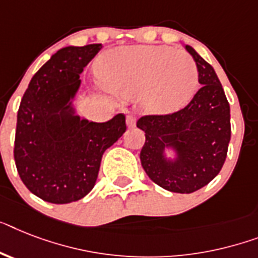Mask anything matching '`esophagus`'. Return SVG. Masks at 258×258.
I'll return each mask as SVG.
<instances>
[{
  "label": "esophagus",
  "instance_id": "1",
  "mask_svg": "<svg viewBox=\"0 0 258 258\" xmlns=\"http://www.w3.org/2000/svg\"><path fill=\"white\" fill-rule=\"evenodd\" d=\"M136 122H137V118L134 114H127L126 116V125L129 127H134L136 126Z\"/></svg>",
  "mask_w": 258,
  "mask_h": 258
}]
</instances>
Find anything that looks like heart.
I'll use <instances>...</instances> for the list:
<instances>
[{
    "label": "heart",
    "mask_w": 258,
    "mask_h": 258,
    "mask_svg": "<svg viewBox=\"0 0 258 258\" xmlns=\"http://www.w3.org/2000/svg\"><path fill=\"white\" fill-rule=\"evenodd\" d=\"M106 91L121 97L142 93L145 108L157 113L178 109L198 84V68L190 55L166 46H133L110 50L97 61Z\"/></svg>",
    "instance_id": "1"
}]
</instances>
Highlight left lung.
I'll return each instance as SVG.
<instances>
[{"mask_svg": "<svg viewBox=\"0 0 258 258\" xmlns=\"http://www.w3.org/2000/svg\"><path fill=\"white\" fill-rule=\"evenodd\" d=\"M198 80L202 84L184 108L167 114H145L137 126L145 132L140 153L145 172L155 184L178 194H191L207 186L224 165L231 140L229 103L210 63L190 46ZM172 146L175 163L163 158V149Z\"/></svg>", "mask_w": 258, "mask_h": 258, "instance_id": "left-lung-1", "label": "left lung"}]
</instances>
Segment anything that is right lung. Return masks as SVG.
<instances>
[{
	"label": "right lung",
	"mask_w": 258,
	"mask_h": 258,
	"mask_svg": "<svg viewBox=\"0 0 258 258\" xmlns=\"http://www.w3.org/2000/svg\"><path fill=\"white\" fill-rule=\"evenodd\" d=\"M103 47L100 43L64 47L33 76L17 114L14 161L29 191L54 204L72 203L92 190L100 163L126 131L125 114L106 122L74 116L70 99L80 74Z\"/></svg>",
	"instance_id": "1"
}]
</instances>
